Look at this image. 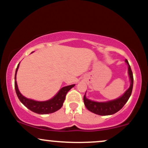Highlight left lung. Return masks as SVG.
I'll use <instances>...</instances> for the list:
<instances>
[{
	"label": "left lung",
	"instance_id": "1",
	"mask_svg": "<svg viewBox=\"0 0 148 148\" xmlns=\"http://www.w3.org/2000/svg\"><path fill=\"white\" fill-rule=\"evenodd\" d=\"M125 62L128 66V75L130 81V88L125 92V93L122 96L119 97L115 99L106 101H93V100L88 99L86 97V95L85 94L84 97V104L88 111L99 115H113L120 111L124 106V105L127 103L132 95V89H133L134 78L130 65L127 59L125 60Z\"/></svg>",
	"mask_w": 148,
	"mask_h": 148
}]
</instances>
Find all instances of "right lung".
Segmentation results:
<instances>
[{
	"instance_id": "right-lung-1",
	"label": "right lung",
	"mask_w": 148,
	"mask_h": 148,
	"mask_svg": "<svg viewBox=\"0 0 148 148\" xmlns=\"http://www.w3.org/2000/svg\"><path fill=\"white\" fill-rule=\"evenodd\" d=\"M19 64L20 62L17 65L16 72H15L14 88L16 95H17L20 101L26 108H28V109H30V111L34 112V113H37V114H49V113H52L58 111L62 106L67 92H69V90L72 89L75 86V84L69 85V86L62 87L60 90L58 92L55 96L53 97L51 99L46 100V101H36V100L28 99V98H26L20 92L18 88L17 83H16V74H17Z\"/></svg>"
}]
</instances>
